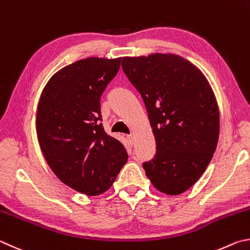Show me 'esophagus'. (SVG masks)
I'll return each instance as SVG.
<instances>
[{
    "label": "esophagus",
    "instance_id": "obj_1",
    "mask_svg": "<svg viewBox=\"0 0 250 250\" xmlns=\"http://www.w3.org/2000/svg\"><path fill=\"white\" fill-rule=\"evenodd\" d=\"M126 138H127V141H128V143L130 144V145H133V143H134L133 135H127V136H126Z\"/></svg>",
    "mask_w": 250,
    "mask_h": 250
}]
</instances>
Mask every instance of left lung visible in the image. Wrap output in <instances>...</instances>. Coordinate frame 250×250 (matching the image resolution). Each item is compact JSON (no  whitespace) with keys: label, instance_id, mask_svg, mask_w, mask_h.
Returning <instances> with one entry per match:
<instances>
[{"label":"left lung","instance_id":"8db88e82","mask_svg":"<svg viewBox=\"0 0 250 250\" xmlns=\"http://www.w3.org/2000/svg\"><path fill=\"white\" fill-rule=\"evenodd\" d=\"M122 68L141 93L156 139L143 164L157 190L178 195L202 176L215 152L220 111L202 71L174 54L124 57Z\"/></svg>","mask_w":250,"mask_h":250}]
</instances>
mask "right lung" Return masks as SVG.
<instances>
[{"mask_svg": "<svg viewBox=\"0 0 250 250\" xmlns=\"http://www.w3.org/2000/svg\"><path fill=\"white\" fill-rule=\"evenodd\" d=\"M121 59L90 57L65 65L38 102L37 138L48 166L61 182L86 195L107 191L127 163L125 147L101 123V95Z\"/></svg>", "mask_w": 250, "mask_h": 250, "instance_id": "right-lung-1", "label": "right lung"}]
</instances>
